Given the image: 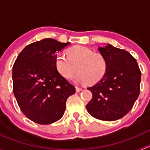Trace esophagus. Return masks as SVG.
<instances>
[{"label": "esophagus", "mask_w": 150, "mask_h": 150, "mask_svg": "<svg viewBox=\"0 0 150 150\" xmlns=\"http://www.w3.org/2000/svg\"><path fill=\"white\" fill-rule=\"evenodd\" d=\"M75 88H76V91L77 92H79V91H81L83 90L82 88L78 87V86H75Z\"/></svg>", "instance_id": "34e87169"}]
</instances>
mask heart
<instances>
[{
  "mask_svg": "<svg viewBox=\"0 0 150 150\" xmlns=\"http://www.w3.org/2000/svg\"><path fill=\"white\" fill-rule=\"evenodd\" d=\"M67 55L59 54L55 59L57 71L65 79H72L78 70L77 81L93 85L100 81L107 72L108 63L105 57L87 47L73 46L67 50Z\"/></svg>",
  "mask_w": 150,
  "mask_h": 150,
  "instance_id": "heart-1",
  "label": "heart"
}]
</instances>
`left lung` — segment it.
I'll return each mask as SVG.
<instances>
[{
	"label": "left lung",
	"instance_id": "1",
	"mask_svg": "<svg viewBox=\"0 0 150 150\" xmlns=\"http://www.w3.org/2000/svg\"><path fill=\"white\" fill-rule=\"evenodd\" d=\"M99 50L108 67L100 81L88 88L92 99L86 109L95 118L113 121L128 114L138 99L141 71L136 59L128 51L110 44Z\"/></svg>",
	"mask_w": 150,
	"mask_h": 150
}]
</instances>
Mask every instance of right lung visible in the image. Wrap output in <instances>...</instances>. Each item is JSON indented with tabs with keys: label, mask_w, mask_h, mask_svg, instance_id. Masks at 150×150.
<instances>
[{
	"label": "right lung",
	"mask_w": 150,
	"mask_h": 150,
	"mask_svg": "<svg viewBox=\"0 0 150 150\" xmlns=\"http://www.w3.org/2000/svg\"><path fill=\"white\" fill-rule=\"evenodd\" d=\"M69 43L45 38L21 51L13 66V91L21 111L36 123L59 120L66 101L75 88L63 78L55 64L57 54Z\"/></svg>",
	"instance_id": "add662e5"
}]
</instances>
